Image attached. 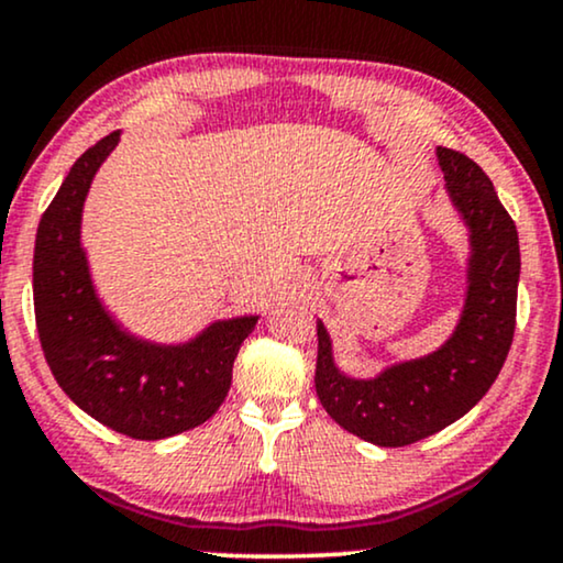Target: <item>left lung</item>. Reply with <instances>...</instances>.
Listing matches in <instances>:
<instances>
[{"label": "left lung", "instance_id": "8db88e82", "mask_svg": "<svg viewBox=\"0 0 563 563\" xmlns=\"http://www.w3.org/2000/svg\"><path fill=\"white\" fill-rule=\"evenodd\" d=\"M444 187L467 225V290L460 322L429 355L355 379L334 364L330 332L317 322V397L345 431L376 446L421 441L475 408L507 361L517 317L519 239L478 163L437 147Z\"/></svg>", "mask_w": 563, "mask_h": 563}]
</instances>
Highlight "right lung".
Segmentation results:
<instances>
[{
	"instance_id": "1",
	"label": "right lung",
	"mask_w": 563,
	"mask_h": 563,
	"mask_svg": "<svg viewBox=\"0 0 563 563\" xmlns=\"http://www.w3.org/2000/svg\"><path fill=\"white\" fill-rule=\"evenodd\" d=\"M122 132L85 151L35 233V324L54 379L77 408L132 439H168L216 416L233 361L260 317L218 319L187 343H151L124 330L96 294L80 241L82 208Z\"/></svg>"
}]
</instances>
